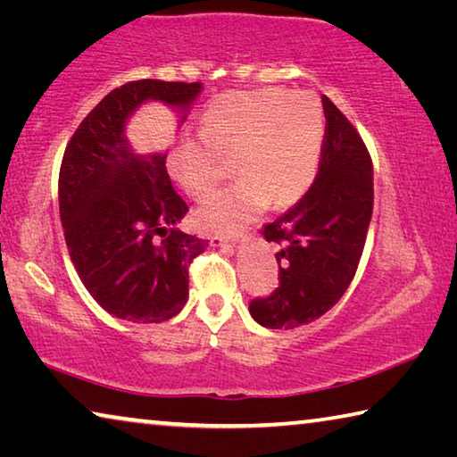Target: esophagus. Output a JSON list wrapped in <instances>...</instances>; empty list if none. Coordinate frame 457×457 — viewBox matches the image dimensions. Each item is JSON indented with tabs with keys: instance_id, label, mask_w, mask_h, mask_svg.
Listing matches in <instances>:
<instances>
[{
	"instance_id": "1",
	"label": "esophagus",
	"mask_w": 457,
	"mask_h": 457,
	"mask_svg": "<svg viewBox=\"0 0 457 457\" xmlns=\"http://www.w3.org/2000/svg\"><path fill=\"white\" fill-rule=\"evenodd\" d=\"M244 239H245L244 234H218V236L213 237V242L215 244H221V245H228V244L236 245L239 242H244Z\"/></svg>"
}]
</instances>
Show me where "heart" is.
<instances>
[{"mask_svg":"<svg viewBox=\"0 0 457 457\" xmlns=\"http://www.w3.org/2000/svg\"><path fill=\"white\" fill-rule=\"evenodd\" d=\"M327 122L311 95L264 88L229 92L204 114L201 135L171 153V169L189 197L204 199L229 175L242 177L199 207V220L215 231H234L264 210L304 195L319 169Z\"/></svg>","mask_w":457,"mask_h":457,"instance_id":"b5f03b06","label":"heart"}]
</instances>
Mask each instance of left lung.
Returning a JSON list of instances; mask_svg holds the SVG:
<instances>
[{"instance_id": "8db88e82", "label": "left lung", "mask_w": 457, "mask_h": 457, "mask_svg": "<svg viewBox=\"0 0 457 457\" xmlns=\"http://www.w3.org/2000/svg\"><path fill=\"white\" fill-rule=\"evenodd\" d=\"M327 133L319 173L308 191L264 226L280 286L253 298L250 314L266 328H296L328 312L349 288L373 215V161L359 130L322 96Z\"/></svg>"}]
</instances>
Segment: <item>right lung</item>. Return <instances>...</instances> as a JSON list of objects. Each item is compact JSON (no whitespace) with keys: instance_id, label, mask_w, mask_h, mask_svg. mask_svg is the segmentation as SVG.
Here are the masks:
<instances>
[{"instance_id":"right-lung-1","label":"right lung","mask_w":457,"mask_h":457,"mask_svg":"<svg viewBox=\"0 0 457 457\" xmlns=\"http://www.w3.org/2000/svg\"><path fill=\"white\" fill-rule=\"evenodd\" d=\"M201 82L135 80L100 100L66 145L58 177L68 253L90 296L130 322H163L187 303L189 266L207 239L175 226L189 212L167 154H135L125 122L145 100L187 111Z\"/></svg>"}]
</instances>
